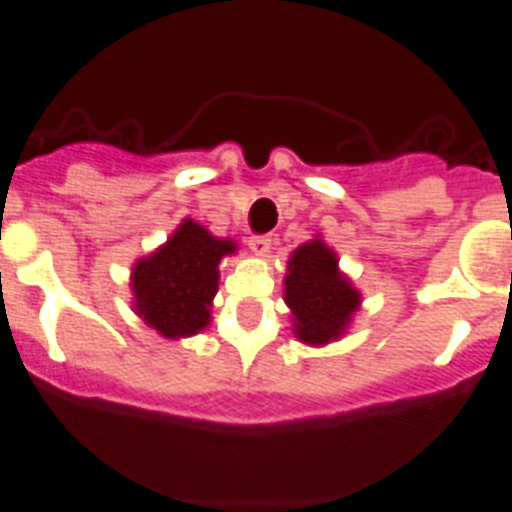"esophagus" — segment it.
Segmentation results:
<instances>
[{
  "mask_svg": "<svg viewBox=\"0 0 512 512\" xmlns=\"http://www.w3.org/2000/svg\"><path fill=\"white\" fill-rule=\"evenodd\" d=\"M248 246H251L253 253L264 256V253H269V248H272V238H269V235H251Z\"/></svg>",
  "mask_w": 512,
  "mask_h": 512,
  "instance_id": "obj_1",
  "label": "esophagus"
}]
</instances>
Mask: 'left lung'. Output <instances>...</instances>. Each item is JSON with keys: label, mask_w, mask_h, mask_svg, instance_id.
<instances>
[{"label": "left lung", "mask_w": 512, "mask_h": 512, "mask_svg": "<svg viewBox=\"0 0 512 512\" xmlns=\"http://www.w3.org/2000/svg\"><path fill=\"white\" fill-rule=\"evenodd\" d=\"M285 301L293 308L298 340L324 345L348 327L361 295L337 272L335 253L322 240H311L287 261Z\"/></svg>", "instance_id": "8db88e82"}]
</instances>
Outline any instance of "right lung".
<instances>
[{
  "label": "right lung",
  "mask_w": 512,
  "mask_h": 512,
  "mask_svg": "<svg viewBox=\"0 0 512 512\" xmlns=\"http://www.w3.org/2000/svg\"><path fill=\"white\" fill-rule=\"evenodd\" d=\"M232 251V240L214 238L185 219L167 246L135 264V311L164 337L196 335L211 319L209 306L217 293L219 261Z\"/></svg>",
  "instance_id": "obj_1"
}]
</instances>
